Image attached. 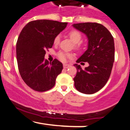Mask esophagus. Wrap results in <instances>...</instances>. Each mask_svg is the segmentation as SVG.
<instances>
[{
  "label": "esophagus",
  "instance_id": "34e87169",
  "mask_svg": "<svg viewBox=\"0 0 130 130\" xmlns=\"http://www.w3.org/2000/svg\"><path fill=\"white\" fill-rule=\"evenodd\" d=\"M70 67V65H68V64H63V68H68Z\"/></svg>",
  "mask_w": 130,
  "mask_h": 130
}]
</instances>
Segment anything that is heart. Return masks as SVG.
Returning <instances> with one entry per match:
<instances>
[{
    "label": "heart",
    "instance_id": "b5f03b06",
    "mask_svg": "<svg viewBox=\"0 0 130 130\" xmlns=\"http://www.w3.org/2000/svg\"><path fill=\"white\" fill-rule=\"evenodd\" d=\"M69 37L71 41H72L74 44H77L80 41V40H81V35L78 31L77 30H71V32L69 33ZM60 35H57L55 37L54 40V43L55 44H57L59 43V41H60ZM70 56L67 54L65 53H62V52H60L58 54V57L59 58V59L62 61H65L67 60V58Z\"/></svg>",
    "mask_w": 130,
    "mask_h": 130
}]
</instances>
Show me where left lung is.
<instances>
[{
  "mask_svg": "<svg viewBox=\"0 0 130 130\" xmlns=\"http://www.w3.org/2000/svg\"><path fill=\"white\" fill-rule=\"evenodd\" d=\"M74 29L83 32L88 40L87 50L76 60V63L88 62L89 66L77 69L74 77V87L79 92L93 94L105 86L111 75L114 62V38L106 28L96 22L73 24ZM83 63V62H82Z\"/></svg>",
  "mask_w": 130,
  "mask_h": 130,
  "instance_id": "obj_1",
  "label": "left lung"
}]
</instances>
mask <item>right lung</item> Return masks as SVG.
Wrapping results in <instances>:
<instances>
[{
	"instance_id": "add662e5",
	"label": "right lung",
	"mask_w": 130,
	"mask_h": 130,
	"mask_svg": "<svg viewBox=\"0 0 130 130\" xmlns=\"http://www.w3.org/2000/svg\"><path fill=\"white\" fill-rule=\"evenodd\" d=\"M67 22L36 20L22 30L16 43V58L21 76L25 83L38 92H45L56 84L63 65L57 59L49 63L44 59L46 50L51 48L54 40L65 29Z\"/></svg>"
}]
</instances>
